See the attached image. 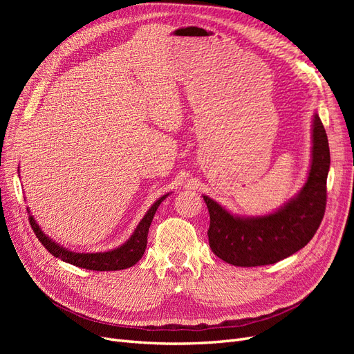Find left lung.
I'll use <instances>...</instances> for the list:
<instances>
[{"mask_svg":"<svg viewBox=\"0 0 354 354\" xmlns=\"http://www.w3.org/2000/svg\"><path fill=\"white\" fill-rule=\"evenodd\" d=\"M329 164L326 131L319 115H315L307 183L288 205L266 217L239 218L203 196L209 212L208 242L212 252L229 264L255 267L277 263L304 248L325 216Z\"/></svg>","mask_w":354,"mask_h":354,"instance_id":"obj_1","label":"left lung"}]
</instances>
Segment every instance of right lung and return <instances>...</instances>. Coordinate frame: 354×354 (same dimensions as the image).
I'll return each mask as SVG.
<instances>
[{
    "mask_svg": "<svg viewBox=\"0 0 354 354\" xmlns=\"http://www.w3.org/2000/svg\"><path fill=\"white\" fill-rule=\"evenodd\" d=\"M165 196L158 199L153 203L151 209H149L146 216L143 217V220L138 223V226L134 230L133 236L130 239H128L122 246H120V248H116L113 251H108V252L81 254V252L68 251L65 248H62V246H59L56 242L48 239L46 234L41 232L38 224L32 217H29V224H30L32 230H34V233L37 234L38 241L46 246V250L63 261L71 263L77 267H82V269L97 270V272L128 269V267L134 266L143 257L146 245H147L149 227H151V223L153 220V216L159 207V203L165 199Z\"/></svg>",
    "mask_w": 354,
    "mask_h": 354,
    "instance_id": "obj_1",
    "label": "right lung"
}]
</instances>
